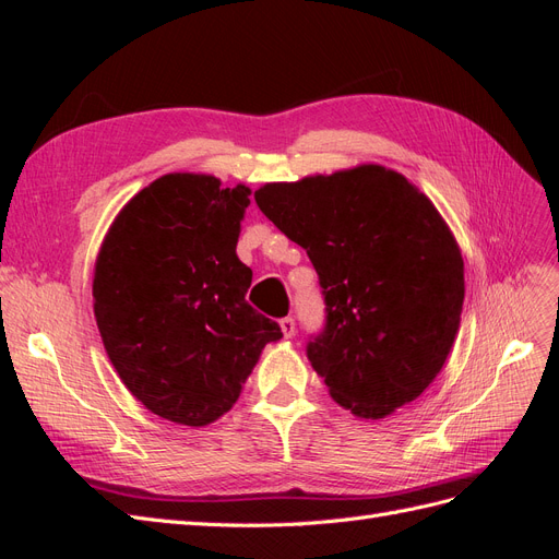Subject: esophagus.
Masks as SVG:
<instances>
[{
	"instance_id": "obj_1",
	"label": "esophagus",
	"mask_w": 559,
	"mask_h": 559,
	"mask_svg": "<svg viewBox=\"0 0 559 559\" xmlns=\"http://www.w3.org/2000/svg\"><path fill=\"white\" fill-rule=\"evenodd\" d=\"M280 329H282L284 337H294V333H296V321H294V317L280 319Z\"/></svg>"
}]
</instances>
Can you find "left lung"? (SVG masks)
Segmentation results:
<instances>
[{
	"instance_id": "left-lung-1",
	"label": "left lung",
	"mask_w": 559,
	"mask_h": 559,
	"mask_svg": "<svg viewBox=\"0 0 559 559\" xmlns=\"http://www.w3.org/2000/svg\"><path fill=\"white\" fill-rule=\"evenodd\" d=\"M253 200L319 275L326 321L306 352L331 396L366 419L415 401L464 306L462 253L431 200L380 165L265 183Z\"/></svg>"
}]
</instances>
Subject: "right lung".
Segmentation results:
<instances>
[{"mask_svg":"<svg viewBox=\"0 0 559 559\" xmlns=\"http://www.w3.org/2000/svg\"><path fill=\"white\" fill-rule=\"evenodd\" d=\"M249 189L165 175L116 216L93 280L105 349L132 396L177 425L205 427L238 401L277 321L245 294L238 259Z\"/></svg>","mask_w":559,"mask_h":559,"instance_id":"add662e5","label":"right lung"}]
</instances>
